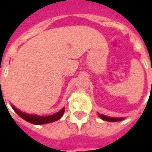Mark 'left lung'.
Returning a JSON list of instances; mask_svg holds the SVG:
<instances>
[{
	"label": "left lung",
	"instance_id": "left-lung-1",
	"mask_svg": "<svg viewBox=\"0 0 152 152\" xmlns=\"http://www.w3.org/2000/svg\"><path fill=\"white\" fill-rule=\"evenodd\" d=\"M98 115H99V116L102 120L106 121H110V122H116V121H121L124 120V117H121V118H117V117H110V116H107V115H102L100 114L98 112Z\"/></svg>",
	"mask_w": 152,
	"mask_h": 152
}]
</instances>
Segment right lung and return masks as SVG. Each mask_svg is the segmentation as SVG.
I'll list each match as a JSON object with an SVG mask.
<instances>
[{
  "instance_id": "obj_1",
  "label": "right lung",
  "mask_w": 152,
  "mask_h": 152,
  "mask_svg": "<svg viewBox=\"0 0 152 152\" xmlns=\"http://www.w3.org/2000/svg\"><path fill=\"white\" fill-rule=\"evenodd\" d=\"M12 108L15 110V112L20 116L23 118V120L26 121H28L31 124H49L51 122H54V121L59 120L60 118L63 116V115L64 114L65 112V107L60 110L59 112H56L53 115H34V114H28L26 112H21L20 110H18V108H16L15 106L11 105Z\"/></svg>"
}]
</instances>
